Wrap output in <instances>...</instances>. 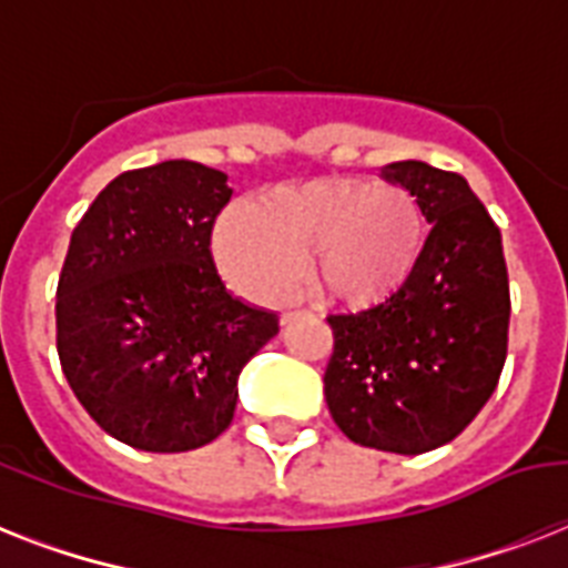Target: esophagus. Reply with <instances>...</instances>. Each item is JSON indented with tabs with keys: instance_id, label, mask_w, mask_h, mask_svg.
<instances>
[{
	"instance_id": "obj_1",
	"label": "esophagus",
	"mask_w": 568,
	"mask_h": 568,
	"mask_svg": "<svg viewBox=\"0 0 568 568\" xmlns=\"http://www.w3.org/2000/svg\"><path fill=\"white\" fill-rule=\"evenodd\" d=\"M297 315H306V312H303V310H294V312H283V324H288V321H294V318H297Z\"/></svg>"
}]
</instances>
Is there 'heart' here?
<instances>
[{
  "label": "heart",
  "instance_id": "obj_1",
  "mask_svg": "<svg viewBox=\"0 0 568 568\" xmlns=\"http://www.w3.org/2000/svg\"><path fill=\"white\" fill-rule=\"evenodd\" d=\"M424 244V217L400 185L356 176L283 182L230 212L214 256L235 288L280 303L301 276L333 303L365 306L397 292Z\"/></svg>",
  "mask_w": 568,
  "mask_h": 568
}]
</instances>
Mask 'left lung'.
I'll use <instances>...</instances> for the list:
<instances>
[{"label": "left lung", "mask_w": 568, "mask_h": 568, "mask_svg": "<svg viewBox=\"0 0 568 568\" xmlns=\"http://www.w3.org/2000/svg\"><path fill=\"white\" fill-rule=\"evenodd\" d=\"M383 176L415 196L430 232L392 297L327 318L324 395L347 439L413 457L457 439L498 386L510 280L501 230L459 173L395 162Z\"/></svg>", "instance_id": "obj_1"}]
</instances>
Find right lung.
Returning <instances> with one entry per match:
<instances>
[{"label":"right lung","mask_w":568,"mask_h":568,"mask_svg":"<svg viewBox=\"0 0 568 568\" xmlns=\"http://www.w3.org/2000/svg\"><path fill=\"white\" fill-rule=\"evenodd\" d=\"M232 189L205 164L120 173L70 235L55 294L61 372L102 430L150 454L217 439L239 374L280 333L226 292L212 230Z\"/></svg>","instance_id":"1"}]
</instances>
